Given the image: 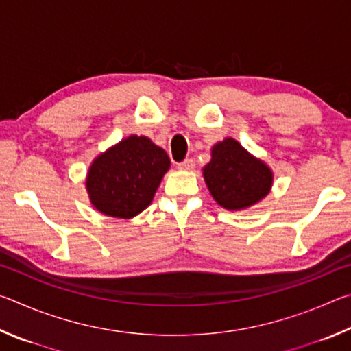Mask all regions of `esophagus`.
Here are the masks:
<instances>
[{"label": "esophagus", "instance_id": "34e87169", "mask_svg": "<svg viewBox=\"0 0 351 351\" xmlns=\"http://www.w3.org/2000/svg\"><path fill=\"white\" fill-rule=\"evenodd\" d=\"M178 169H180V170H186V171L193 170V169H195L193 159H186V161L180 162V164H178Z\"/></svg>", "mask_w": 351, "mask_h": 351}]
</instances>
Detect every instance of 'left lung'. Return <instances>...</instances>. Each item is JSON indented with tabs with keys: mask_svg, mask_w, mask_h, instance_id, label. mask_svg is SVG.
<instances>
[{
	"mask_svg": "<svg viewBox=\"0 0 351 351\" xmlns=\"http://www.w3.org/2000/svg\"><path fill=\"white\" fill-rule=\"evenodd\" d=\"M203 176L213 199L228 210H243L271 192L274 173L268 164L249 153L239 141L226 138L212 147Z\"/></svg>",
	"mask_w": 351,
	"mask_h": 351,
	"instance_id": "1",
	"label": "left lung"
}]
</instances>
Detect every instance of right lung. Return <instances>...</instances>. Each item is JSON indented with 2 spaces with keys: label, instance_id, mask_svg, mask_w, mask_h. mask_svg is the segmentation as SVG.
Returning a JSON list of instances; mask_svg holds the SVG:
<instances>
[{
  "label": "right lung",
  "instance_id": "right-lung-1",
  "mask_svg": "<svg viewBox=\"0 0 351 351\" xmlns=\"http://www.w3.org/2000/svg\"><path fill=\"white\" fill-rule=\"evenodd\" d=\"M170 158L147 136L132 134L94 158L85 187L94 209L130 219L152 204Z\"/></svg>",
  "mask_w": 351,
  "mask_h": 351
}]
</instances>
